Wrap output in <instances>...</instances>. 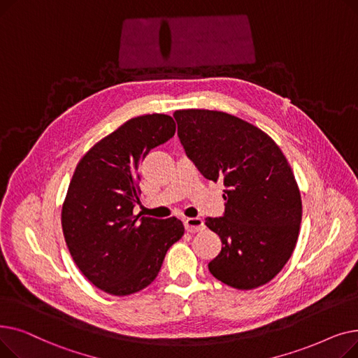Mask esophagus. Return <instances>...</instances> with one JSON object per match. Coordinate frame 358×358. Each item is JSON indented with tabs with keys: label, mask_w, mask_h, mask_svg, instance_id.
I'll return each instance as SVG.
<instances>
[{
	"label": "esophagus",
	"mask_w": 358,
	"mask_h": 358,
	"mask_svg": "<svg viewBox=\"0 0 358 358\" xmlns=\"http://www.w3.org/2000/svg\"><path fill=\"white\" fill-rule=\"evenodd\" d=\"M184 227L185 231L190 232V234H196L204 229V222L201 217H187L184 220Z\"/></svg>",
	"instance_id": "1"
}]
</instances>
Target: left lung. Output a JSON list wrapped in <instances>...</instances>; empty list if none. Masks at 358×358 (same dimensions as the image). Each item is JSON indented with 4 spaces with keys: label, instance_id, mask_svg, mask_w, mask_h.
I'll return each mask as SVG.
<instances>
[{
    "label": "left lung",
    "instance_id": "1",
    "mask_svg": "<svg viewBox=\"0 0 358 358\" xmlns=\"http://www.w3.org/2000/svg\"><path fill=\"white\" fill-rule=\"evenodd\" d=\"M185 155L208 180H222L224 213L206 227L222 241L209 271L222 283L251 290L268 283L292 257L302 222V199L275 142L228 113L177 110Z\"/></svg>",
    "mask_w": 358,
    "mask_h": 358
}]
</instances>
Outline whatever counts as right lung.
<instances>
[{
	"label": "right lung",
	"mask_w": 358,
	"mask_h": 358,
	"mask_svg": "<svg viewBox=\"0 0 358 358\" xmlns=\"http://www.w3.org/2000/svg\"><path fill=\"white\" fill-rule=\"evenodd\" d=\"M176 134L166 115L130 119L94 145L75 168L62 229L75 264L106 293L127 296L158 275L169 247L184 235L177 217L135 216L139 162Z\"/></svg>",
	"instance_id": "1"
}]
</instances>
